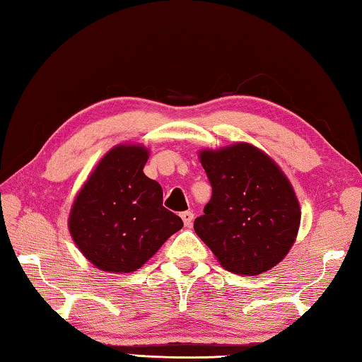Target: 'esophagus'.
<instances>
[{"label": "esophagus", "instance_id": "obj_1", "mask_svg": "<svg viewBox=\"0 0 362 362\" xmlns=\"http://www.w3.org/2000/svg\"><path fill=\"white\" fill-rule=\"evenodd\" d=\"M181 219L184 222L186 227H192V222H194V213H190V211H184L181 213Z\"/></svg>", "mask_w": 362, "mask_h": 362}]
</instances>
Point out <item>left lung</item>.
Listing matches in <instances>:
<instances>
[{
    "instance_id": "1",
    "label": "left lung",
    "mask_w": 362,
    "mask_h": 362,
    "mask_svg": "<svg viewBox=\"0 0 362 362\" xmlns=\"http://www.w3.org/2000/svg\"><path fill=\"white\" fill-rule=\"evenodd\" d=\"M213 195L194 222L195 233L225 269L255 276L288 254L301 211L281 168L247 143L202 151Z\"/></svg>"
}]
</instances>
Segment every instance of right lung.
I'll list each match as a JSON object with an SVG mask.
<instances>
[{
    "instance_id": "add662e5",
    "label": "right lung",
    "mask_w": 362,
    "mask_h": 362,
    "mask_svg": "<svg viewBox=\"0 0 362 362\" xmlns=\"http://www.w3.org/2000/svg\"><path fill=\"white\" fill-rule=\"evenodd\" d=\"M148 151H108L80 190L69 217L77 247L102 271L131 272L148 262L182 221L163 208L162 187L143 173Z\"/></svg>"
}]
</instances>
